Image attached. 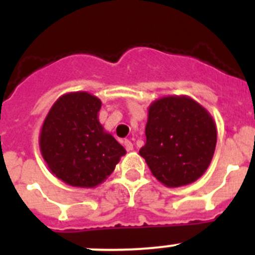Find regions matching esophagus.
Instances as JSON below:
<instances>
[{"label": "esophagus", "instance_id": "esophagus-1", "mask_svg": "<svg viewBox=\"0 0 255 255\" xmlns=\"http://www.w3.org/2000/svg\"><path fill=\"white\" fill-rule=\"evenodd\" d=\"M124 145H125V148H126V150H132V143L130 140H125L124 141Z\"/></svg>", "mask_w": 255, "mask_h": 255}]
</instances>
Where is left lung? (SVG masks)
I'll use <instances>...</instances> for the list:
<instances>
[{"label":"left lung","instance_id":"1","mask_svg":"<svg viewBox=\"0 0 255 255\" xmlns=\"http://www.w3.org/2000/svg\"><path fill=\"white\" fill-rule=\"evenodd\" d=\"M145 145L139 154L153 176L168 188L194 182L208 168L217 143L216 124L186 96H168L148 108Z\"/></svg>","mask_w":255,"mask_h":255}]
</instances>
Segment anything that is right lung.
Masks as SVG:
<instances>
[{
    "label": "right lung",
    "instance_id": "1",
    "mask_svg": "<svg viewBox=\"0 0 255 255\" xmlns=\"http://www.w3.org/2000/svg\"><path fill=\"white\" fill-rule=\"evenodd\" d=\"M100 98L75 92L60 97L44 120L40 153L52 173L67 185L94 188L114 172L126 153L98 121Z\"/></svg>",
    "mask_w": 255,
    "mask_h": 255
}]
</instances>
